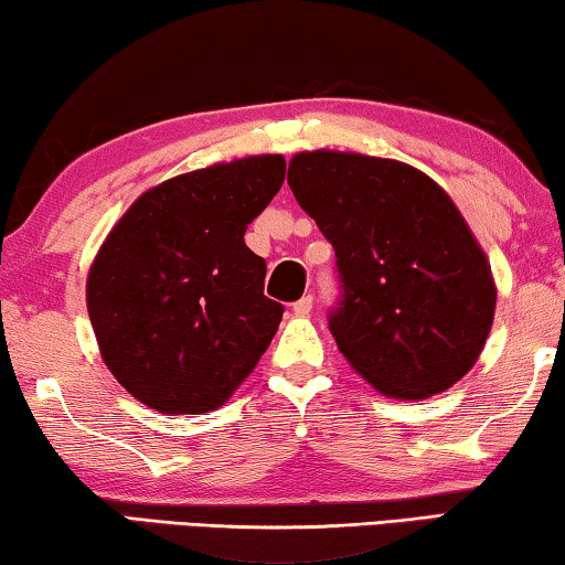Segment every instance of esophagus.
<instances>
[{"label": "esophagus", "mask_w": 565, "mask_h": 565, "mask_svg": "<svg viewBox=\"0 0 565 565\" xmlns=\"http://www.w3.org/2000/svg\"><path fill=\"white\" fill-rule=\"evenodd\" d=\"M311 308H313V296H303L300 300H296V303H292V313L308 316V313H311Z\"/></svg>", "instance_id": "34e87169"}]
</instances>
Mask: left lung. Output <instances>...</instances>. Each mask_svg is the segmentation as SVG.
Wrapping results in <instances>:
<instances>
[{"mask_svg":"<svg viewBox=\"0 0 565 565\" xmlns=\"http://www.w3.org/2000/svg\"><path fill=\"white\" fill-rule=\"evenodd\" d=\"M288 184L334 246L329 331L358 373L393 398H427L473 367L497 290L447 192L419 169L362 153L292 157Z\"/></svg>","mask_w":565,"mask_h":565,"instance_id":"1","label":"left lung"}]
</instances>
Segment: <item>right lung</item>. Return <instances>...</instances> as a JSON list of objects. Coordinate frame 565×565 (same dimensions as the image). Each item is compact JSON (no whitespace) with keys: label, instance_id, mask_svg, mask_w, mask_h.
Wrapping results in <instances>:
<instances>
[{"label":"right lung","instance_id":"add662e5","mask_svg":"<svg viewBox=\"0 0 565 565\" xmlns=\"http://www.w3.org/2000/svg\"><path fill=\"white\" fill-rule=\"evenodd\" d=\"M285 182L282 157H249L161 182L110 231L87 280L105 365L164 414L218 408L273 342L282 303L246 226Z\"/></svg>","mask_w":565,"mask_h":565}]
</instances>
